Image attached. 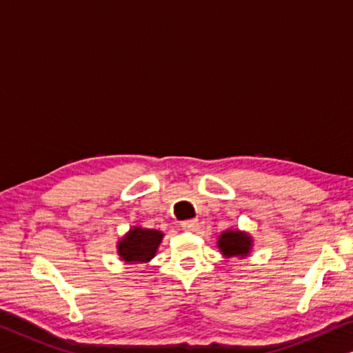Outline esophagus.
I'll return each instance as SVG.
<instances>
[{"label": "esophagus", "instance_id": "obj_1", "mask_svg": "<svg viewBox=\"0 0 353 353\" xmlns=\"http://www.w3.org/2000/svg\"><path fill=\"white\" fill-rule=\"evenodd\" d=\"M181 229L188 232H195L199 229V221L197 219H188L181 222Z\"/></svg>", "mask_w": 353, "mask_h": 353}]
</instances>
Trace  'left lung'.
Wrapping results in <instances>:
<instances>
[{
    "instance_id": "1",
    "label": "left lung",
    "mask_w": 353,
    "mask_h": 353,
    "mask_svg": "<svg viewBox=\"0 0 353 353\" xmlns=\"http://www.w3.org/2000/svg\"><path fill=\"white\" fill-rule=\"evenodd\" d=\"M252 246V236L238 229H227L218 236V248L225 259H245L251 254Z\"/></svg>"
}]
</instances>
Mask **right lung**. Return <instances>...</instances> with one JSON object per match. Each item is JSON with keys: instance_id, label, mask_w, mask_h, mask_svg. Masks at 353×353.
I'll use <instances>...</instances> for the list:
<instances>
[{"instance_id": "obj_1", "label": "right lung", "mask_w": 353, "mask_h": 353, "mask_svg": "<svg viewBox=\"0 0 353 353\" xmlns=\"http://www.w3.org/2000/svg\"><path fill=\"white\" fill-rule=\"evenodd\" d=\"M164 233L135 225L117 243V252L126 263H148L158 252Z\"/></svg>"}]
</instances>
